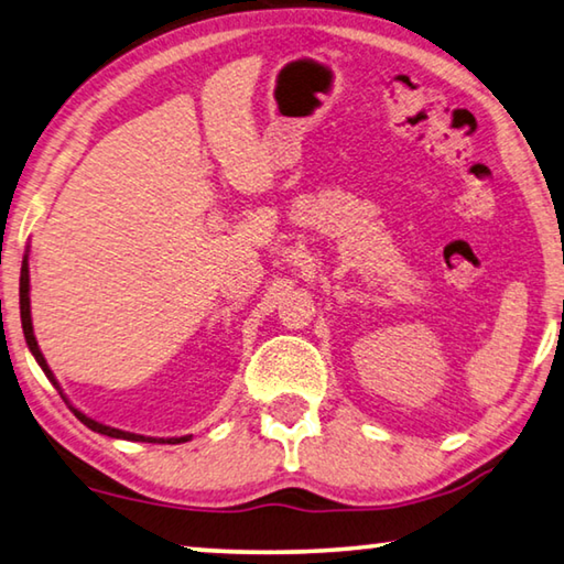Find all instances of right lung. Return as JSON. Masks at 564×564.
Instances as JSON below:
<instances>
[{"instance_id": "right-lung-1", "label": "right lung", "mask_w": 564, "mask_h": 564, "mask_svg": "<svg viewBox=\"0 0 564 564\" xmlns=\"http://www.w3.org/2000/svg\"><path fill=\"white\" fill-rule=\"evenodd\" d=\"M20 312H22V329H24V339H26V345H30L34 359H36V362H40V367L44 369V375L50 377V382L59 390L62 400L69 404V400H67V397H64V392H62L59 382L54 380V375H52V369H50V365H47V359H44V355L40 352V345H36V339H34L32 315H30V264H26V254H24V260H22V276H20ZM69 410L74 412V417H77L79 422H85L91 432H99V435H107V437L132 440V442H170V445H180V442H187V440H189V435H187V437H170V440H156V437L134 435V432H124V430H117V427H107V424H101V422H97V420L87 417L85 412H79L77 408H72V404H69Z\"/></svg>"}]
</instances>
